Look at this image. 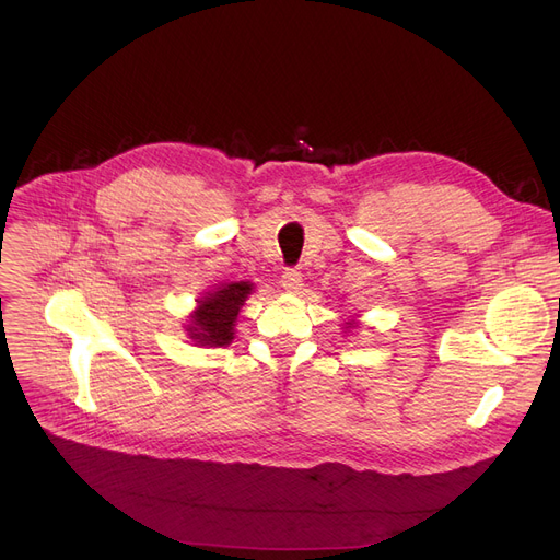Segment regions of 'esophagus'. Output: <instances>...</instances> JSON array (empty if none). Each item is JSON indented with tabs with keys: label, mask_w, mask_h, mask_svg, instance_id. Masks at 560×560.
I'll list each match as a JSON object with an SVG mask.
<instances>
[{
	"label": "esophagus",
	"mask_w": 560,
	"mask_h": 560,
	"mask_svg": "<svg viewBox=\"0 0 560 560\" xmlns=\"http://www.w3.org/2000/svg\"><path fill=\"white\" fill-rule=\"evenodd\" d=\"M302 275L298 272V270H285L283 275H281V288L285 290V292H300L302 290Z\"/></svg>",
	"instance_id": "1"
}]
</instances>
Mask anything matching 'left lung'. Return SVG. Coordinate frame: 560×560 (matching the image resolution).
<instances>
[{
  "instance_id": "1",
  "label": "left lung",
  "mask_w": 560,
  "mask_h": 560,
  "mask_svg": "<svg viewBox=\"0 0 560 560\" xmlns=\"http://www.w3.org/2000/svg\"><path fill=\"white\" fill-rule=\"evenodd\" d=\"M357 327H359V319H354V317H351V319H347V322H345V327H342V329H345V334H347V331H351V329H357Z\"/></svg>"
}]
</instances>
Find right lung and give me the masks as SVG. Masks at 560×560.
Masks as SVG:
<instances>
[{
    "label": "right lung",
    "mask_w": 560,
    "mask_h": 560,
    "mask_svg": "<svg viewBox=\"0 0 560 560\" xmlns=\"http://www.w3.org/2000/svg\"><path fill=\"white\" fill-rule=\"evenodd\" d=\"M252 292L254 283L249 281L220 283L215 290L203 292L184 327L195 347H226L235 336V322Z\"/></svg>",
    "instance_id": "obj_1"
}]
</instances>
